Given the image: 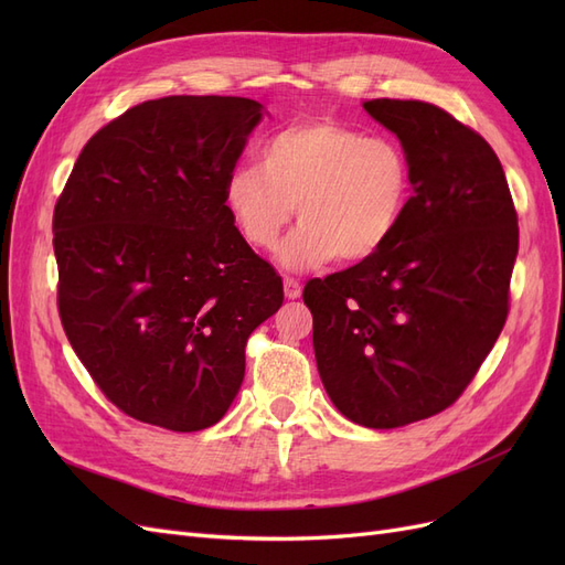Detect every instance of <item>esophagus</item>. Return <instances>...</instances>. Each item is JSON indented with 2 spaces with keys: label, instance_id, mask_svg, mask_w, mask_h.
<instances>
[{
  "label": "esophagus",
  "instance_id": "34e87169",
  "mask_svg": "<svg viewBox=\"0 0 565 565\" xmlns=\"http://www.w3.org/2000/svg\"><path fill=\"white\" fill-rule=\"evenodd\" d=\"M282 285H285V297L287 299H299L301 297V282L292 276H285L282 278Z\"/></svg>",
  "mask_w": 565,
  "mask_h": 565
}]
</instances>
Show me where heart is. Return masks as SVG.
<instances>
[{
  "label": "heart",
  "mask_w": 565,
  "mask_h": 565,
  "mask_svg": "<svg viewBox=\"0 0 565 565\" xmlns=\"http://www.w3.org/2000/svg\"><path fill=\"white\" fill-rule=\"evenodd\" d=\"M413 200V164L388 136H367L334 119H306L273 131L259 164L235 167L226 207L243 241L276 249L295 216L278 262L289 270L318 268L339 256L361 264L396 237Z\"/></svg>",
  "instance_id": "heart-1"
}]
</instances>
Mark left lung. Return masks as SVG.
<instances>
[{"instance_id": "left-lung-1", "label": "left lung", "mask_w": 565, "mask_h": 565, "mask_svg": "<svg viewBox=\"0 0 565 565\" xmlns=\"http://www.w3.org/2000/svg\"><path fill=\"white\" fill-rule=\"evenodd\" d=\"M363 108L401 139L413 200L377 256L309 280L303 303L339 413L396 429L450 407L498 341L519 216L481 134L424 100L372 98Z\"/></svg>"}]
</instances>
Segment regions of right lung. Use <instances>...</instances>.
<instances>
[{
	"label": "right lung",
	"instance_id": "1",
	"mask_svg": "<svg viewBox=\"0 0 565 565\" xmlns=\"http://www.w3.org/2000/svg\"><path fill=\"white\" fill-rule=\"evenodd\" d=\"M264 117L241 96L146 100L82 148L54 210L58 316L125 415L200 431L226 415L282 280L243 241L226 181Z\"/></svg>",
	"mask_w": 565,
	"mask_h": 565
}]
</instances>
